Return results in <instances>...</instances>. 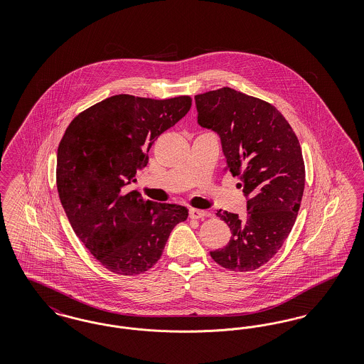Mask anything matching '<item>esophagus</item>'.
Listing matches in <instances>:
<instances>
[{"mask_svg":"<svg viewBox=\"0 0 364 364\" xmlns=\"http://www.w3.org/2000/svg\"><path fill=\"white\" fill-rule=\"evenodd\" d=\"M208 215V213L203 211V210H196V208H191L190 210L191 220H199V218H205Z\"/></svg>","mask_w":364,"mask_h":364,"instance_id":"34e87169","label":"esophagus"}]
</instances>
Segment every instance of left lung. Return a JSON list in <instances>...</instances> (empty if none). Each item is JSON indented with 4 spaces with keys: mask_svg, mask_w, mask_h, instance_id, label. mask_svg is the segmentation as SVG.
Instances as JSON below:
<instances>
[{
    "mask_svg": "<svg viewBox=\"0 0 364 364\" xmlns=\"http://www.w3.org/2000/svg\"><path fill=\"white\" fill-rule=\"evenodd\" d=\"M198 122L215 131L237 176L247 215L215 213L230 228V240L210 255L230 272H252L282 247L294 225L306 183L299 139L276 106L229 87L195 95Z\"/></svg>",
    "mask_w": 364,
    "mask_h": 364,
    "instance_id": "left-lung-1",
    "label": "left lung"
}]
</instances>
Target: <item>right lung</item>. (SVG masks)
<instances>
[{"instance_id":"add662e5","label":"right lung","mask_w":364,"mask_h":364,"mask_svg":"<svg viewBox=\"0 0 364 364\" xmlns=\"http://www.w3.org/2000/svg\"><path fill=\"white\" fill-rule=\"evenodd\" d=\"M192 100L119 94L90 106L58 144L55 181L70 226L105 269L138 276L161 258L188 210L144 199L127 186L149 162L158 136L181 120Z\"/></svg>"}]
</instances>
